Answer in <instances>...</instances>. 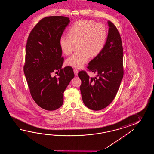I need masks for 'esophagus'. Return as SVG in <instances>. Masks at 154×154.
I'll list each match as a JSON object with an SVG mask.
<instances>
[{"label": "esophagus", "instance_id": "esophagus-1", "mask_svg": "<svg viewBox=\"0 0 154 154\" xmlns=\"http://www.w3.org/2000/svg\"><path fill=\"white\" fill-rule=\"evenodd\" d=\"M78 70L77 69H74V74H75V75L76 76H78Z\"/></svg>", "mask_w": 154, "mask_h": 154}]
</instances>
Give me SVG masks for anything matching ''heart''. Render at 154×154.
<instances>
[{"label": "heart", "mask_w": 154, "mask_h": 154, "mask_svg": "<svg viewBox=\"0 0 154 154\" xmlns=\"http://www.w3.org/2000/svg\"><path fill=\"white\" fill-rule=\"evenodd\" d=\"M69 36L62 35L59 45L63 53L70 54L78 45V52L66 60V64L80 69L88 61L90 57L98 56L103 49L107 38V30L102 23L91 20L78 21L69 29Z\"/></svg>", "instance_id": "heart-1"}]
</instances>
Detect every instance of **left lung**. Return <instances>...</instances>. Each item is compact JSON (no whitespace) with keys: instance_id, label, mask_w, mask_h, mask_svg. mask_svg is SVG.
<instances>
[{"instance_id":"1","label":"left lung","mask_w":154,"mask_h":154,"mask_svg":"<svg viewBox=\"0 0 154 154\" xmlns=\"http://www.w3.org/2000/svg\"><path fill=\"white\" fill-rule=\"evenodd\" d=\"M108 36L101 53L88 63L90 78L84 71L78 73L84 103L93 111L106 108L115 98L123 76V51L121 37L115 25L108 21Z\"/></svg>"}]
</instances>
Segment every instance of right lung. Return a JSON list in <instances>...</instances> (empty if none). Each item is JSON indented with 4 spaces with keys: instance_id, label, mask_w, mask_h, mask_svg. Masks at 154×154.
Instances as JSON below:
<instances>
[{
    "instance_id": "add662e5",
    "label": "right lung",
    "mask_w": 154,
    "mask_h": 154,
    "mask_svg": "<svg viewBox=\"0 0 154 154\" xmlns=\"http://www.w3.org/2000/svg\"><path fill=\"white\" fill-rule=\"evenodd\" d=\"M69 18L62 16L46 17L34 27L28 37L23 71L33 100L47 111L60 108L64 92L74 77L70 66L62 68L64 59L59 39ZM60 72L57 77L51 75Z\"/></svg>"
}]
</instances>
